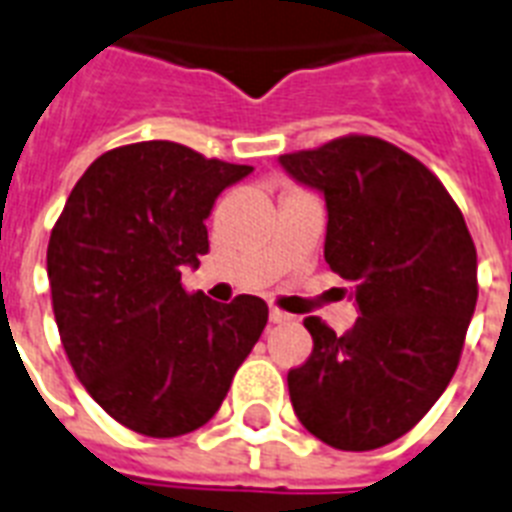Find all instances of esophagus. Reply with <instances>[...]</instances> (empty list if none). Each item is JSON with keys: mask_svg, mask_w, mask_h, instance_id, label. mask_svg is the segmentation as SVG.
I'll list each match as a JSON object with an SVG mask.
<instances>
[{"mask_svg": "<svg viewBox=\"0 0 512 512\" xmlns=\"http://www.w3.org/2000/svg\"><path fill=\"white\" fill-rule=\"evenodd\" d=\"M295 316H289V313L279 311V308H271V321L273 324H287V321H292Z\"/></svg>", "mask_w": 512, "mask_h": 512, "instance_id": "esophagus-1", "label": "esophagus"}]
</instances>
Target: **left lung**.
Masks as SVG:
<instances>
[{"label":"left lung","instance_id":"left-lung-1","mask_svg":"<svg viewBox=\"0 0 512 512\" xmlns=\"http://www.w3.org/2000/svg\"><path fill=\"white\" fill-rule=\"evenodd\" d=\"M327 199L329 268L356 284L345 335L319 316L308 361L289 369L297 420L342 452H369L417 425L460 364L478 300L476 244L433 172L388 140L342 135L284 154Z\"/></svg>","mask_w":512,"mask_h":512}]
</instances>
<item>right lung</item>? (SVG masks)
Returning a JSON list of instances; mask_svg holds the SVG:
<instances>
[{"mask_svg": "<svg viewBox=\"0 0 512 512\" xmlns=\"http://www.w3.org/2000/svg\"><path fill=\"white\" fill-rule=\"evenodd\" d=\"M247 164L143 140L87 167L47 244L52 313L87 393L124 428L175 438L215 417L268 324L255 295L188 292L207 255L209 209Z\"/></svg>", "mask_w": 512, "mask_h": 512, "instance_id": "obj_1", "label": "right lung"}]
</instances>
